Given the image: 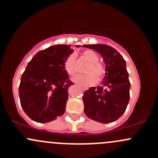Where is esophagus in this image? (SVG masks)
<instances>
[{
	"label": "esophagus",
	"instance_id": "34e87169",
	"mask_svg": "<svg viewBox=\"0 0 158 158\" xmlns=\"http://www.w3.org/2000/svg\"><path fill=\"white\" fill-rule=\"evenodd\" d=\"M84 89V91H85L87 89H86V88H85V89Z\"/></svg>",
	"mask_w": 158,
	"mask_h": 158
}]
</instances>
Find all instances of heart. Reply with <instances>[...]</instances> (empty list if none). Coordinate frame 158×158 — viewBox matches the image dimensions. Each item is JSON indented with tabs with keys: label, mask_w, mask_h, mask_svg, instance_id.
Instances as JSON below:
<instances>
[{
	"label": "heart",
	"mask_w": 158,
	"mask_h": 158,
	"mask_svg": "<svg viewBox=\"0 0 158 158\" xmlns=\"http://www.w3.org/2000/svg\"><path fill=\"white\" fill-rule=\"evenodd\" d=\"M82 56L90 63L85 69L87 74L79 75L73 78V81L82 87H87L95 83L98 79H101L104 76L105 69L104 66L98 62V55L94 51L85 50L82 52ZM75 59L76 57L74 54H71L64 62V69L69 76H74L76 74Z\"/></svg>",
	"instance_id": "b5f03b06"
}]
</instances>
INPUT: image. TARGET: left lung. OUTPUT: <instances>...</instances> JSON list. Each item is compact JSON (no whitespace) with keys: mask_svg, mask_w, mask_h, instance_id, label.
Returning a JSON list of instances; mask_svg holds the SVG:
<instances>
[{"mask_svg":"<svg viewBox=\"0 0 158 158\" xmlns=\"http://www.w3.org/2000/svg\"><path fill=\"white\" fill-rule=\"evenodd\" d=\"M83 47L98 52L106 65L101 85L89 88L84 93L85 114L101 123L114 122L124 114L129 101L130 82L125 60L107 44H85Z\"/></svg>","mask_w":158,"mask_h":158,"instance_id":"obj_1","label":"left lung"}]
</instances>
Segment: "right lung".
I'll use <instances>...</instances> for the list:
<instances>
[{"label": "right lung", "mask_w": 158, "mask_h": 158, "mask_svg": "<svg viewBox=\"0 0 158 158\" xmlns=\"http://www.w3.org/2000/svg\"><path fill=\"white\" fill-rule=\"evenodd\" d=\"M71 45L57 44L38 52L22 75L19 99L24 112L37 123H48L65 112L69 81L64 62ZM79 48L80 45H76Z\"/></svg>", "instance_id": "right-lung-1"}]
</instances>
